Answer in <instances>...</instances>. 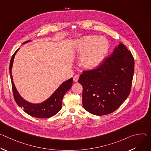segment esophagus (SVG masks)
I'll return each mask as SVG.
<instances>
[{
	"label": "esophagus",
	"mask_w": 151,
	"mask_h": 151,
	"mask_svg": "<svg viewBox=\"0 0 151 151\" xmlns=\"http://www.w3.org/2000/svg\"><path fill=\"white\" fill-rule=\"evenodd\" d=\"M79 78V75H75L73 77V81L75 82H77L78 81V79Z\"/></svg>",
	"instance_id": "obj_1"
}]
</instances>
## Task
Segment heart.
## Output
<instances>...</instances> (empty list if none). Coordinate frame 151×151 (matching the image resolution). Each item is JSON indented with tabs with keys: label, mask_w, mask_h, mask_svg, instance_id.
Returning a JSON list of instances; mask_svg holds the SVG:
<instances>
[{
	"label": "heart",
	"mask_w": 151,
	"mask_h": 151,
	"mask_svg": "<svg viewBox=\"0 0 151 151\" xmlns=\"http://www.w3.org/2000/svg\"><path fill=\"white\" fill-rule=\"evenodd\" d=\"M73 53L81 57V66L86 70H94L103 63L109 50V43L103 37L88 36L75 40Z\"/></svg>",
	"instance_id": "b5f03b06"
}]
</instances>
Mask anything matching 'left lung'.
I'll return each instance as SVG.
<instances>
[{
  "label": "left lung",
  "instance_id": "left-lung-1",
  "mask_svg": "<svg viewBox=\"0 0 151 151\" xmlns=\"http://www.w3.org/2000/svg\"><path fill=\"white\" fill-rule=\"evenodd\" d=\"M134 68L131 52L120 43L101 66L83 71L78 80L83 87V108L98 116L115 111L130 94Z\"/></svg>",
  "mask_w": 151,
  "mask_h": 151
}]
</instances>
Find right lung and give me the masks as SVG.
I'll use <instances>...</instances> for the list:
<instances>
[{"label":"right lung","mask_w":151,"mask_h":151,"mask_svg":"<svg viewBox=\"0 0 151 151\" xmlns=\"http://www.w3.org/2000/svg\"><path fill=\"white\" fill-rule=\"evenodd\" d=\"M29 42H30V40H27L24 42L23 44ZM18 50L19 49H18L12 56L9 64V73L12 82V91L17 104L21 108H23L25 112L32 116L39 118H48L53 116L61 109L63 98L64 95L72 87L73 78L63 82L53 94L44 101L40 103H32L26 100L18 92L14 83L12 75L14 59Z\"/></svg>","instance_id":"add662e5"}]
</instances>
